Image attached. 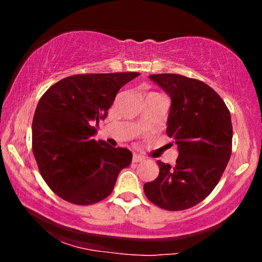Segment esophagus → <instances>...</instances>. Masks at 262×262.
Wrapping results in <instances>:
<instances>
[{
	"mask_svg": "<svg viewBox=\"0 0 262 262\" xmlns=\"http://www.w3.org/2000/svg\"><path fill=\"white\" fill-rule=\"evenodd\" d=\"M143 157L140 156V155H136L134 154V156H133V163H139V162H142L143 161Z\"/></svg>",
	"mask_w": 262,
	"mask_h": 262,
	"instance_id": "esophagus-1",
	"label": "esophagus"
}]
</instances>
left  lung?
<instances>
[{
    "mask_svg": "<svg viewBox=\"0 0 262 262\" xmlns=\"http://www.w3.org/2000/svg\"><path fill=\"white\" fill-rule=\"evenodd\" d=\"M149 77L171 97L166 134L176 140L179 156L173 166L157 161L159 174L143 189L162 209L185 210L205 200L228 165L231 115L220 95L202 81L178 74Z\"/></svg>",
    "mask_w": 262,
    "mask_h": 262,
    "instance_id": "1",
    "label": "left lung"
}]
</instances>
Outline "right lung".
<instances>
[{
  "label": "right lung",
  "instance_id": "right-lung-1",
  "mask_svg": "<svg viewBox=\"0 0 262 262\" xmlns=\"http://www.w3.org/2000/svg\"><path fill=\"white\" fill-rule=\"evenodd\" d=\"M139 75H73L41 96L32 122V150L43 180L61 199L78 206L104 200L132 163L128 149L96 141L94 125L107 117L118 91Z\"/></svg>",
  "mask_w": 262,
  "mask_h": 262
}]
</instances>
